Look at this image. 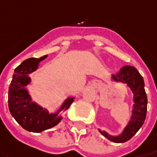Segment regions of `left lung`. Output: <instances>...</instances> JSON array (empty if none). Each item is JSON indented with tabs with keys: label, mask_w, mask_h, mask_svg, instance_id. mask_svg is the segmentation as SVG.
<instances>
[{
	"label": "left lung",
	"mask_w": 157,
	"mask_h": 157,
	"mask_svg": "<svg viewBox=\"0 0 157 157\" xmlns=\"http://www.w3.org/2000/svg\"><path fill=\"white\" fill-rule=\"evenodd\" d=\"M114 83H122L131 90L133 93V109L130 119L122 132L117 135H113L105 130L98 128L99 133H102L109 140L116 143H123L129 140L142 126L147 115V99L144 89L143 77L139 71L132 66L123 67L116 75H113L112 79Z\"/></svg>",
	"instance_id": "8db88e82"
}]
</instances>
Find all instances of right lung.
<instances>
[{
	"label": "right lung",
	"instance_id": "obj_1",
	"mask_svg": "<svg viewBox=\"0 0 157 157\" xmlns=\"http://www.w3.org/2000/svg\"><path fill=\"white\" fill-rule=\"evenodd\" d=\"M46 57L47 55H44L23 61L15 69L9 89V109L11 115L24 129L32 133H41L57 126L63 118L62 114L75 100V97H67L54 113H49L48 109L32 100L27 88L31 83L30 74L36 71L40 61Z\"/></svg>",
	"mask_w": 157,
	"mask_h": 157
}]
</instances>
